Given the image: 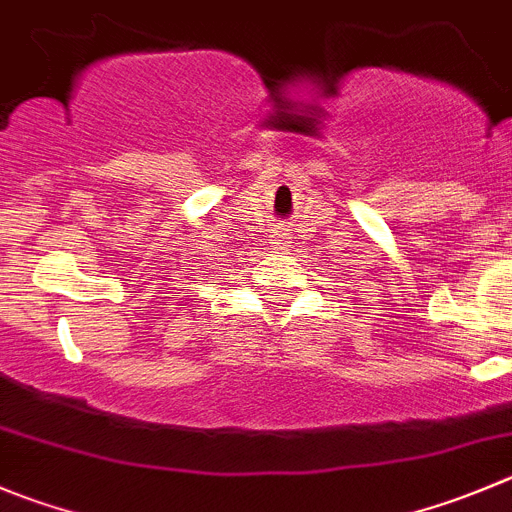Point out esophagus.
Masks as SVG:
<instances>
[{
  "mask_svg": "<svg viewBox=\"0 0 512 512\" xmlns=\"http://www.w3.org/2000/svg\"><path fill=\"white\" fill-rule=\"evenodd\" d=\"M276 243H281V246H284V243H289L286 241V233H276Z\"/></svg>",
  "mask_w": 512,
  "mask_h": 512,
  "instance_id": "1",
  "label": "esophagus"
}]
</instances>
